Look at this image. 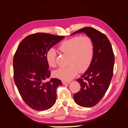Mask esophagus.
<instances>
[{
	"label": "esophagus",
	"mask_w": 128,
	"mask_h": 128,
	"mask_svg": "<svg viewBox=\"0 0 128 128\" xmlns=\"http://www.w3.org/2000/svg\"><path fill=\"white\" fill-rule=\"evenodd\" d=\"M70 82H68V81H64V80L62 81V84H64V85L68 84L70 83Z\"/></svg>",
	"instance_id": "1"
}]
</instances>
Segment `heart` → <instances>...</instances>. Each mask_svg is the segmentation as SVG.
I'll return each instance as SVG.
<instances>
[{"label":"heart","mask_w":128,"mask_h":128,"mask_svg":"<svg viewBox=\"0 0 128 128\" xmlns=\"http://www.w3.org/2000/svg\"><path fill=\"white\" fill-rule=\"evenodd\" d=\"M59 51L68 55V66L54 72V76L62 80H70L76 76L78 70L88 68L94 56V44L88 36H76L62 41L58 47ZM46 59L50 66H56V52L53 48L48 50Z\"/></svg>","instance_id":"obj_1"}]
</instances>
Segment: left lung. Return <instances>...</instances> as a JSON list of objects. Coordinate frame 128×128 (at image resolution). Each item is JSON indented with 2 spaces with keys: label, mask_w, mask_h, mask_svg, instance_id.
Wrapping results in <instances>:
<instances>
[{
  "label": "left lung",
  "mask_w": 128,
  "mask_h": 128,
  "mask_svg": "<svg viewBox=\"0 0 128 128\" xmlns=\"http://www.w3.org/2000/svg\"><path fill=\"white\" fill-rule=\"evenodd\" d=\"M84 32L94 44V56L88 69L76 80L80 90L74 95L79 106L89 108L97 104L106 92L113 75L114 54L106 35L91 27H85L72 35Z\"/></svg>",
  "instance_id": "8db88e82"
}]
</instances>
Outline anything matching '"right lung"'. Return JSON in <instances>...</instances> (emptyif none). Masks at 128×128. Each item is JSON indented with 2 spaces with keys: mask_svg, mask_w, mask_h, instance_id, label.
Here are the masks:
<instances>
[{
  "mask_svg": "<svg viewBox=\"0 0 128 128\" xmlns=\"http://www.w3.org/2000/svg\"><path fill=\"white\" fill-rule=\"evenodd\" d=\"M44 32H37L20 42L13 58L14 80L22 98L32 109L46 110L54 106L56 88L60 80L52 78L46 59L48 50L64 38Z\"/></svg>",
  "mask_w": 128,
  "mask_h": 128,
  "instance_id": "add662e5",
  "label": "right lung"
}]
</instances>
